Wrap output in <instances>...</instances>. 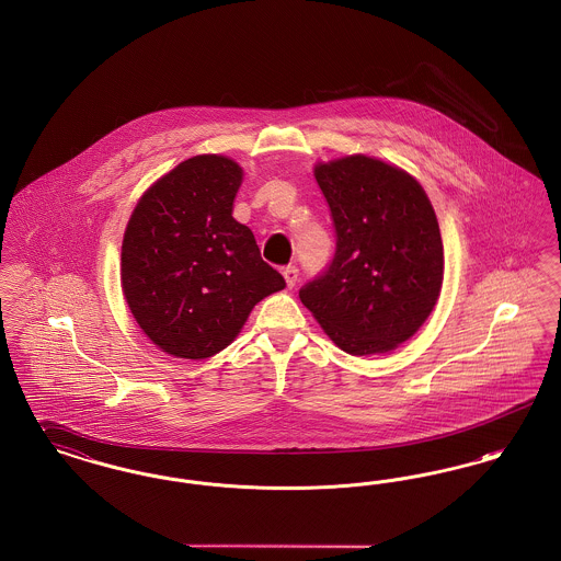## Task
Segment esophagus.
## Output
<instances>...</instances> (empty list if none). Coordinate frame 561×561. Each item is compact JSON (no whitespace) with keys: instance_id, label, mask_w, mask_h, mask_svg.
I'll return each instance as SVG.
<instances>
[{"instance_id":"obj_1","label":"esophagus","mask_w":561,"mask_h":561,"mask_svg":"<svg viewBox=\"0 0 561 561\" xmlns=\"http://www.w3.org/2000/svg\"><path fill=\"white\" fill-rule=\"evenodd\" d=\"M284 279H286V286L293 290L294 286H296V282H298V268L296 267H286L284 268Z\"/></svg>"}]
</instances>
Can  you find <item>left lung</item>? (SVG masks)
Segmentation results:
<instances>
[{
	"mask_svg": "<svg viewBox=\"0 0 561 561\" xmlns=\"http://www.w3.org/2000/svg\"><path fill=\"white\" fill-rule=\"evenodd\" d=\"M313 174L332 213L336 254L298 296L336 347L389 353L419 332L442 293L435 210L414 176L376 158L318 163Z\"/></svg>",
	"mask_w": 561,
	"mask_h": 561,
	"instance_id": "obj_1",
	"label": "left lung"
}]
</instances>
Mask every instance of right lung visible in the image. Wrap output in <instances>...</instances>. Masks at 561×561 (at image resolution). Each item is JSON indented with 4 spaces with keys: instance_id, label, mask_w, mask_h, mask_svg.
Listing matches in <instances>:
<instances>
[{
    "instance_id": "right-lung-1",
    "label": "right lung",
    "mask_w": 561,
    "mask_h": 561,
    "mask_svg": "<svg viewBox=\"0 0 561 561\" xmlns=\"http://www.w3.org/2000/svg\"><path fill=\"white\" fill-rule=\"evenodd\" d=\"M238 161L195 156L138 199L122 241V290L153 345L206 359L231 345L256 302L286 288L233 218Z\"/></svg>"
}]
</instances>
